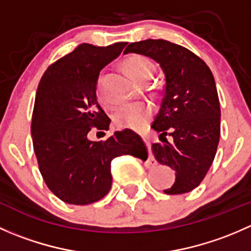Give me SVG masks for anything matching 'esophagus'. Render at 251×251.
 I'll use <instances>...</instances> for the list:
<instances>
[{
    "instance_id": "34e87169",
    "label": "esophagus",
    "mask_w": 251,
    "mask_h": 251,
    "mask_svg": "<svg viewBox=\"0 0 251 251\" xmlns=\"http://www.w3.org/2000/svg\"><path fill=\"white\" fill-rule=\"evenodd\" d=\"M144 141H146V144H147V147H148V148L151 149V142H149L148 140H147V138H144ZM151 160H153V161H155V160H154L153 158H151Z\"/></svg>"
}]
</instances>
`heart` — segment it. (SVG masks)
Here are the masks:
<instances>
[{
    "label": "heart",
    "instance_id": "obj_1",
    "mask_svg": "<svg viewBox=\"0 0 251 251\" xmlns=\"http://www.w3.org/2000/svg\"><path fill=\"white\" fill-rule=\"evenodd\" d=\"M125 67L131 74V76L141 83H143L144 81L151 80L153 77L154 70H155L153 63L148 58L143 57V55H131V57H128L125 62ZM96 91H97V97L100 102L103 105L109 107L110 103L108 102L104 92H103L102 77L98 78ZM151 116H153V107L151 104L144 102H135L121 105L114 113L113 120L115 126H118V127L140 130V128L147 125V123L151 120Z\"/></svg>",
    "mask_w": 251,
    "mask_h": 251
}]
</instances>
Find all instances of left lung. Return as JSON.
<instances>
[{
	"instance_id": "1",
	"label": "left lung",
	"mask_w": 251,
	"mask_h": 251,
	"mask_svg": "<svg viewBox=\"0 0 251 251\" xmlns=\"http://www.w3.org/2000/svg\"><path fill=\"white\" fill-rule=\"evenodd\" d=\"M127 53L149 57L165 75L164 97L151 125L164 143H154L151 151L158 163L176 171L175 183L164 192H191L209 171L220 141L221 111L211 70L193 52L166 40L132 42L124 50Z\"/></svg>"
}]
</instances>
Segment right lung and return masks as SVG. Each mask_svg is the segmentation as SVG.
<instances>
[{"instance_id": "obj_1", "label": "right lung", "mask_w": 251, "mask_h": 251, "mask_svg": "<svg viewBox=\"0 0 251 251\" xmlns=\"http://www.w3.org/2000/svg\"><path fill=\"white\" fill-rule=\"evenodd\" d=\"M126 42L107 47L82 44L53 63L37 87L31 136L40 173L47 187L68 204L100 201L111 187V160L148 155L135 132L116 131L93 142L92 127L108 130L110 119L97 100L96 86L103 68L120 55Z\"/></svg>"}]
</instances>
